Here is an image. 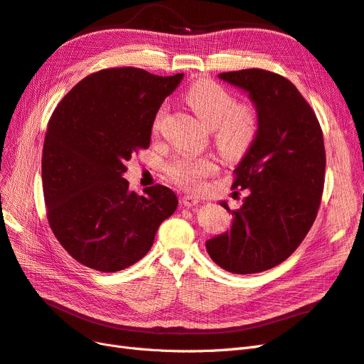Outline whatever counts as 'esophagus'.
Here are the masks:
<instances>
[{
    "label": "esophagus",
    "instance_id": "1",
    "mask_svg": "<svg viewBox=\"0 0 364 364\" xmlns=\"http://www.w3.org/2000/svg\"><path fill=\"white\" fill-rule=\"evenodd\" d=\"M197 203H199V199H197V197H194V196L186 194V196L182 197V205H183L185 208H193V206H196Z\"/></svg>",
    "mask_w": 364,
    "mask_h": 364
}]
</instances>
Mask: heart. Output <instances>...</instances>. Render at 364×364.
I'll return each instance as SVG.
<instances>
[{
	"mask_svg": "<svg viewBox=\"0 0 364 364\" xmlns=\"http://www.w3.org/2000/svg\"><path fill=\"white\" fill-rule=\"evenodd\" d=\"M185 102L200 123L215 130V144L229 159L245 156L258 132V115L249 105H235V98L220 85L199 80L185 92ZM215 171V164L208 158L182 156L174 159L168 173L178 183L197 188L202 179Z\"/></svg>",
	"mask_w": 364,
	"mask_h": 364,
	"instance_id": "heart-1",
	"label": "heart"
}]
</instances>
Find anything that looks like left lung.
Segmentation results:
<instances>
[{
	"label": "left lung",
	"instance_id": "left-lung-1",
	"mask_svg": "<svg viewBox=\"0 0 364 364\" xmlns=\"http://www.w3.org/2000/svg\"><path fill=\"white\" fill-rule=\"evenodd\" d=\"M218 79L247 94L258 132L232 183L247 196L237 211L220 202L232 225L206 241V252L230 273H258L287 259L314 223L325 181L323 135L313 109L285 77L252 68Z\"/></svg>",
	"mask_w": 364,
	"mask_h": 364
}]
</instances>
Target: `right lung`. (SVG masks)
Masks as SVG:
<instances>
[{
  "label": "right lung",
  "mask_w": 364,
  "mask_h": 364,
  "mask_svg": "<svg viewBox=\"0 0 364 364\" xmlns=\"http://www.w3.org/2000/svg\"><path fill=\"white\" fill-rule=\"evenodd\" d=\"M183 79L139 68L85 77L53 112L43 139L42 186L48 223L70 255L98 272H118L147 255L178 208L164 185L130 191L126 162L147 149L165 97Z\"/></svg>",
  "instance_id": "right-lung-1"
}]
</instances>
